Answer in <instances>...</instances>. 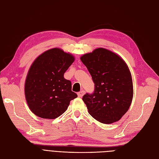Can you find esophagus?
I'll use <instances>...</instances> for the list:
<instances>
[{
  "label": "esophagus",
  "mask_w": 159,
  "mask_h": 159,
  "mask_svg": "<svg viewBox=\"0 0 159 159\" xmlns=\"http://www.w3.org/2000/svg\"><path fill=\"white\" fill-rule=\"evenodd\" d=\"M85 91L84 90H81V91H80V92H78V97L79 98H81V97H82V96L85 94Z\"/></svg>",
  "instance_id": "1"
}]
</instances>
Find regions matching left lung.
Listing matches in <instances>:
<instances>
[{
	"label": "left lung",
	"instance_id": "obj_1",
	"mask_svg": "<svg viewBox=\"0 0 159 159\" xmlns=\"http://www.w3.org/2000/svg\"><path fill=\"white\" fill-rule=\"evenodd\" d=\"M80 59L95 84L93 93L82 98L88 113L104 124L118 121L128 111L133 96L132 77L125 61L103 48Z\"/></svg>",
	"mask_w": 159,
	"mask_h": 159
}]
</instances>
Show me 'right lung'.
Wrapping results in <instances>:
<instances>
[{"instance_id":"right-lung-1","label":"right lung","mask_w":159,"mask_h":159,"mask_svg":"<svg viewBox=\"0 0 159 159\" xmlns=\"http://www.w3.org/2000/svg\"><path fill=\"white\" fill-rule=\"evenodd\" d=\"M70 53L54 48L42 53L28 70L25 85V98L36 116L54 119L68 109L70 101L78 97L71 91V83L64 77L74 61Z\"/></svg>"}]
</instances>
